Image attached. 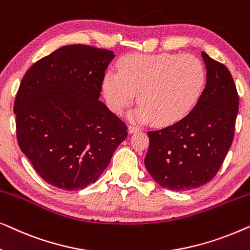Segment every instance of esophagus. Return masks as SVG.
<instances>
[{"label": "esophagus", "instance_id": "obj_1", "mask_svg": "<svg viewBox=\"0 0 250 250\" xmlns=\"http://www.w3.org/2000/svg\"><path fill=\"white\" fill-rule=\"evenodd\" d=\"M141 131V128L139 127V126H135V125H129L128 126V132L129 133H135V132H139Z\"/></svg>", "mask_w": 250, "mask_h": 250}]
</instances>
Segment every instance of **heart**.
I'll return each mask as SVG.
<instances>
[{
    "label": "heart",
    "mask_w": 250,
    "mask_h": 250,
    "mask_svg": "<svg viewBox=\"0 0 250 250\" xmlns=\"http://www.w3.org/2000/svg\"><path fill=\"white\" fill-rule=\"evenodd\" d=\"M118 69L119 75L109 73L104 81L109 108L121 114L139 93L135 117L159 126L186 117L206 84L204 64L192 54H131L119 61Z\"/></svg>",
    "instance_id": "b5f03b06"
}]
</instances>
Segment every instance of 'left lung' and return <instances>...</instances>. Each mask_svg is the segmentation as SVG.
Segmentation results:
<instances>
[{"label": "left lung", "mask_w": 250, "mask_h": 250, "mask_svg": "<svg viewBox=\"0 0 250 250\" xmlns=\"http://www.w3.org/2000/svg\"><path fill=\"white\" fill-rule=\"evenodd\" d=\"M206 86L199 100L181 121L149 131L146 168L160 186L173 191L196 189L213 179L234 136L239 95L223 63L201 53Z\"/></svg>", "instance_id": "1"}]
</instances>
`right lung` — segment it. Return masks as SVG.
<instances>
[{"mask_svg": "<svg viewBox=\"0 0 250 250\" xmlns=\"http://www.w3.org/2000/svg\"><path fill=\"white\" fill-rule=\"evenodd\" d=\"M115 54L73 44L36 61L17 92V140L42 179L62 190L94 183L127 136V126L99 101Z\"/></svg>", "mask_w": 250, "mask_h": 250, "instance_id": "right-lung-1", "label": "right lung"}]
</instances>
